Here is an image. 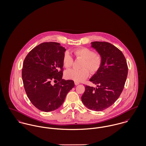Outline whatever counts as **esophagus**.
I'll list each match as a JSON object with an SVG mask.
<instances>
[{"label": "esophagus", "instance_id": "34e87169", "mask_svg": "<svg viewBox=\"0 0 146 146\" xmlns=\"http://www.w3.org/2000/svg\"><path fill=\"white\" fill-rule=\"evenodd\" d=\"M74 84H75L76 86H77V85H78L79 84V83L77 82H74Z\"/></svg>", "mask_w": 146, "mask_h": 146}]
</instances>
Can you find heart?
<instances>
[{
  "mask_svg": "<svg viewBox=\"0 0 146 146\" xmlns=\"http://www.w3.org/2000/svg\"><path fill=\"white\" fill-rule=\"evenodd\" d=\"M74 53L77 58L83 59L81 69H70L65 72L66 78L73 80L75 82H83L90 75L89 70L93 73H96L101 67L102 58L99 54H96L91 49L87 48H81L74 50ZM73 62V59L68 52H66L63 58V63L64 67H70Z\"/></svg>",
  "mask_w": 146,
  "mask_h": 146,
  "instance_id": "obj_1",
  "label": "heart"
}]
</instances>
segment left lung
<instances>
[{"label": "left lung", "mask_w": 146, "mask_h": 146, "mask_svg": "<svg viewBox=\"0 0 146 146\" xmlns=\"http://www.w3.org/2000/svg\"><path fill=\"white\" fill-rule=\"evenodd\" d=\"M90 44L101 55L102 63L90 79L97 87L86 86L81 100L87 108L99 112L111 106L120 96L127 77L128 66L123 54L114 45L103 42Z\"/></svg>", "instance_id": "left-lung-1"}]
</instances>
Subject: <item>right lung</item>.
<instances>
[{"label":"right lung","instance_id":"obj_1","mask_svg":"<svg viewBox=\"0 0 146 146\" xmlns=\"http://www.w3.org/2000/svg\"><path fill=\"white\" fill-rule=\"evenodd\" d=\"M66 49L56 42H44L28 54L23 63L22 79L31 103L48 112L59 108L74 87L72 80L62 79L63 58ZM58 81L53 85L51 82Z\"/></svg>","mask_w":146,"mask_h":146}]
</instances>
